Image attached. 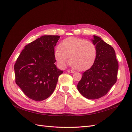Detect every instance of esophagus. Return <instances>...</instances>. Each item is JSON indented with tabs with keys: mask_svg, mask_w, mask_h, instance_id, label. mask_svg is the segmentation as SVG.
Instances as JSON below:
<instances>
[{
	"mask_svg": "<svg viewBox=\"0 0 132 132\" xmlns=\"http://www.w3.org/2000/svg\"><path fill=\"white\" fill-rule=\"evenodd\" d=\"M68 72V73H75V71L74 70H70V69H68L67 70Z\"/></svg>",
	"mask_w": 132,
	"mask_h": 132,
	"instance_id": "obj_1",
	"label": "esophagus"
}]
</instances>
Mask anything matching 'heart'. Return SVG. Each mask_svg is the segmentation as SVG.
I'll return each mask as SVG.
<instances>
[{
  "instance_id": "obj_1",
  "label": "heart",
  "mask_w": 132,
  "mask_h": 132,
  "mask_svg": "<svg viewBox=\"0 0 132 132\" xmlns=\"http://www.w3.org/2000/svg\"><path fill=\"white\" fill-rule=\"evenodd\" d=\"M96 55V47L93 42L73 37L63 39L54 52L55 58L61 67H65L69 57L71 66L80 71L90 68Z\"/></svg>"
}]
</instances>
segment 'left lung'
Listing matches in <instances>:
<instances>
[{"label":"left lung","instance_id":"left-lung-1","mask_svg":"<svg viewBox=\"0 0 132 132\" xmlns=\"http://www.w3.org/2000/svg\"><path fill=\"white\" fill-rule=\"evenodd\" d=\"M97 48L96 58L89 69L82 73L77 85L84 97L95 100L107 94L116 82L118 63L112 47L94 35L91 39Z\"/></svg>","mask_w":132,"mask_h":132}]
</instances>
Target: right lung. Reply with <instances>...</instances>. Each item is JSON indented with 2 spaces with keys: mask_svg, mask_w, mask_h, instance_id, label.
Returning <instances> with one entry per match:
<instances>
[{
  "mask_svg": "<svg viewBox=\"0 0 132 132\" xmlns=\"http://www.w3.org/2000/svg\"><path fill=\"white\" fill-rule=\"evenodd\" d=\"M59 36L45 35L25 46L14 65L15 82L28 97L43 101L53 93L63 73L54 63Z\"/></svg>",
  "mask_w": 132,
  "mask_h": 132,
  "instance_id": "add662e5",
  "label": "right lung"
}]
</instances>
